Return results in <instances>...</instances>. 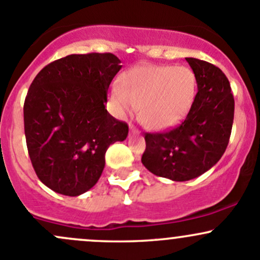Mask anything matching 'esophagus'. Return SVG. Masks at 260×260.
Instances as JSON below:
<instances>
[{
	"instance_id": "esophagus-1",
	"label": "esophagus",
	"mask_w": 260,
	"mask_h": 260,
	"mask_svg": "<svg viewBox=\"0 0 260 260\" xmlns=\"http://www.w3.org/2000/svg\"><path fill=\"white\" fill-rule=\"evenodd\" d=\"M129 131H131V133H135V135H137V133H139V131H138L137 128H136L135 125H133V124H131Z\"/></svg>"
}]
</instances>
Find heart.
Wrapping results in <instances>:
<instances>
[{"label": "heart", "mask_w": 260, "mask_h": 260, "mask_svg": "<svg viewBox=\"0 0 260 260\" xmlns=\"http://www.w3.org/2000/svg\"><path fill=\"white\" fill-rule=\"evenodd\" d=\"M196 94V75L187 66L144 64L128 71L121 87H112L109 100L118 116L138 108L139 121L159 131L184 118Z\"/></svg>", "instance_id": "b5f03b06"}]
</instances>
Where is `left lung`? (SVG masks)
<instances>
[{
	"label": "left lung",
	"mask_w": 260,
	"mask_h": 260,
	"mask_svg": "<svg viewBox=\"0 0 260 260\" xmlns=\"http://www.w3.org/2000/svg\"><path fill=\"white\" fill-rule=\"evenodd\" d=\"M185 59L197 78L194 102L176 127L144 133L142 155L149 172L176 182L201 176L222 158L234 119V97L222 70L202 59Z\"/></svg>",
	"instance_id": "left-lung-1"
}]
</instances>
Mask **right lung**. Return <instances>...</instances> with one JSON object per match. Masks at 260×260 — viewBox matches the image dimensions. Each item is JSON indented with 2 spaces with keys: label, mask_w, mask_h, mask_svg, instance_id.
Segmentation results:
<instances>
[{
  "label": "right lung",
  "mask_w": 260,
  "mask_h": 260,
  "mask_svg": "<svg viewBox=\"0 0 260 260\" xmlns=\"http://www.w3.org/2000/svg\"><path fill=\"white\" fill-rule=\"evenodd\" d=\"M113 53L70 54L38 72L23 105L29 159L41 182L76 197L98 182L106 151L124 141L128 124L105 108L122 66Z\"/></svg>",
  "instance_id": "right-lung-1"
}]
</instances>
